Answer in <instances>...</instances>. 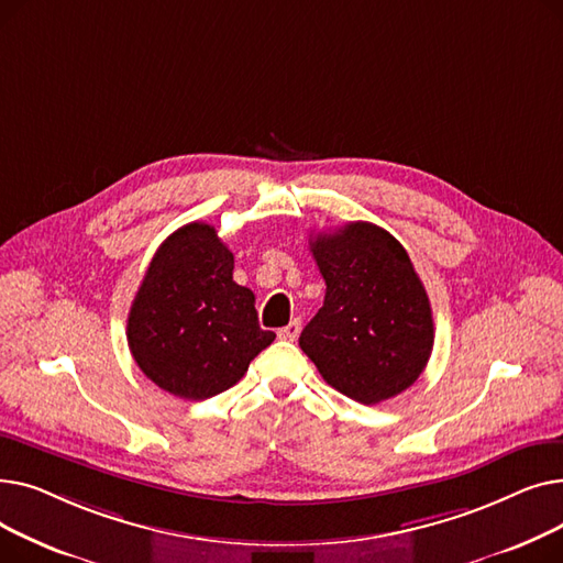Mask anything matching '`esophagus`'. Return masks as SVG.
Wrapping results in <instances>:
<instances>
[{
    "label": "esophagus",
    "mask_w": 563,
    "mask_h": 563,
    "mask_svg": "<svg viewBox=\"0 0 563 563\" xmlns=\"http://www.w3.org/2000/svg\"><path fill=\"white\" fill-rule=\"evenodd\" d=\"M299 333H301V319H291V321L287 323V327L278 329V338H280V340H287V342L297 340Z\"/></svg>",
    "instance_id": "obj_1"
}]
</instances>
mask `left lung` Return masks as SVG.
<instances>
[{"mask_svg": "<svg viewBox=\"0 0 563 563\" xmlns=\"http://www.w3.org/2000/svg\"><path fill=\"white\" fill-rule=\"evenodd\" d=\"M327 297L299 346L338 393L365 406L397 397L433 349L427 289L406 249L374 223L353 221L310 240Z\"/></svg>", "mask_w": 563, "mask_h": 563, "instance_id": "obj_1", "label": "left lung"}]
</instances>
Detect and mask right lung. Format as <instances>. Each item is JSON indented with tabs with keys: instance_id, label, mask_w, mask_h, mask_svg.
Returning a JSON list of instances; mask_svg holds the SVG:
<instances>
[{
	"instance_id": "right-lung-1",
	"label": "right lung",
	"mask_w": 563,
	"mask_h": 563,
	"mask_svg": "<svg viewBox=\"0 0 563 563\" xmlns=\"http://www.w3.org/2000/svg\"><path fill=\"white\" fill-rule=\"evenodd\" d=\"M234 255L217 228H177L157 249L128 317V344L162 390L200 401L240 380L276 340L257 323L255 294L232 280Z\"/></svg>"
}]
</instances>
